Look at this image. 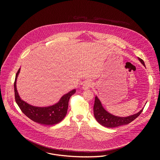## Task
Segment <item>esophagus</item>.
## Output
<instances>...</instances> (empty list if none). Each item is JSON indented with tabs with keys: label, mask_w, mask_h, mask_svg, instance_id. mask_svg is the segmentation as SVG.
<instances>
[{
	"label": "esophagus",
	"mask_w": 160,
	"mask_h": 160,
	"mask_svg": "<svg viewBox=\"0 0 160 160\" xmlns=\"http://www.w3.org/2000/svg\"><path fill=\"white\" fill-rule=\"evenodd\" d=\"M92 85H93V84H92L91 82H90V81H87V82H86L84 83L83 88L84 90H86V89H88L92 88Z\"/></svg>",
	"instance_id": "1"
}]
</instances>
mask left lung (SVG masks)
Listing matches in <instances>:
<instances>
[{
  "label": "left lung",
  "mask_w": 160,
  "mask_h": 160,
  "mask_svg": "<svg viewBox=\"0 0 160 160\" xmlns=\"http://www.w3.org/2000/svg\"><path fill=\"white\" fill-rule=\"evenodd\" d=\"M138 60L145 67V62L142 59L138 58ZM142 109L136 114L128 117H119L109 113L103 108L101 101L96 96L93 106V113L95 119L99 124L107 128H114L123 125H127L133 121L143 112Z\"/></svg>",
  "instance_id": "obj_1"
}]
</instances>
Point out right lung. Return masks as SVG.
<instances>
[{
	"mask_svg": "<svg viewBox=\"0 0 160 160\" xmlns=\"http://www.w3.org/2000/svg\"><path fill=\"white\" fill-rule=\"evenodd\" d=\"M19 69L15 76L14 83L15 99L17 104L24 114L34 122L46 125H53L62 121L67 113L70 97L76 90L74 89L64 95L60 101L52 106L39 107L31 106L20 98L16 88V80L20 72Z\"/></svg>",
	"mask_w": 160,
	"mask_h": 160,
	"instance_id": "1",
	"label": "right lung"
}]
</instances>
